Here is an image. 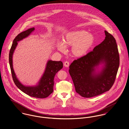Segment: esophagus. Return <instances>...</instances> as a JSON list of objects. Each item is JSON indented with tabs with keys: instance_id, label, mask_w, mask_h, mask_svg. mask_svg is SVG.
<instances>
[{
	"instance_id": "1",
	"label": "esophagus",
	"mask_w": 129,
	"mask_h": 129,
	"mask_svg": "<svg viewBox=\"0 0 129 129\" xmlns=\"http://www.w3.org/2000/svg\"><path fill=\"white\" fill-rule=\"evenodd\" d=\"M64 65L66 67H68L69 66V62L68 61H65L64 63Z\"/></svg>"
}]
</instances>
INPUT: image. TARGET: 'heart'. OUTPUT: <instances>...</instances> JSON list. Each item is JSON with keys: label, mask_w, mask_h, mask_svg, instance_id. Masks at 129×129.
Returning <instances> with one entry per match:
<instances>
[{"label": "heart", "mask_w": 129, "mask_h": 129, "mask_svg": "<svg viewBox=\"0 0 129 129\" xmlns=\"http://www.w3.org/2000/svg\"><path fill=\"white\" fill-rule=\"evenodd\" d=\"M95 43V37L91 33L83 29L68 32L63 37V41L58 40L56 45L58 49L64 52L66 47L72 46V55L76 58L84 56L88 52Z\"/></svg>", "instance_id": "obj_1"}]
</instances>
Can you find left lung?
I'll use <instances>...</instances> for the list:
<instances>
[{
	"mask_svg": "<svg viewBox=\"0 0 129 129\" xmlns=\"http://www.w3.org/2000/svg\"><path fill=\"white\" fill-rule=\"evenodd\" d=\"M104 40L93 51L74 60L70 74L76 92L84 98L94 97L112 86L119 66L120 58L114 38L105 30Z\"/></svg>",
	"mask_w": 129,
	"mask_h": 129,
	"instance_id": "obj_1",
	"label": "left lung"
}]
</instances>
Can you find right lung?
I'll list each match as a JSON object with an SVG mask.
<instances>
[{
  "mask_svg": "<svg viewBox=\"0 0 129 129\" xmlns=\"http://www.w3.org/2000/svg\"><path fill=\"white\" fill-rule=\"evenodd\" d=\"M34 30L35 28H30L20 33L16 37L10 50L9 61L12 78L16 86L30 96L43 99L47 98L52 93L54 84V77L58 72L63 68V63L60 61L48 60L42 77L36 85L33 86H25L22 84L17 77L13 66V55L18 45V42L28 37Z\"/></svg>",
  "mask_w": 129,
  "mask_h": 129,
  "instance_id": "obj_1",
  "label": "right lung"
}]
</instances>
